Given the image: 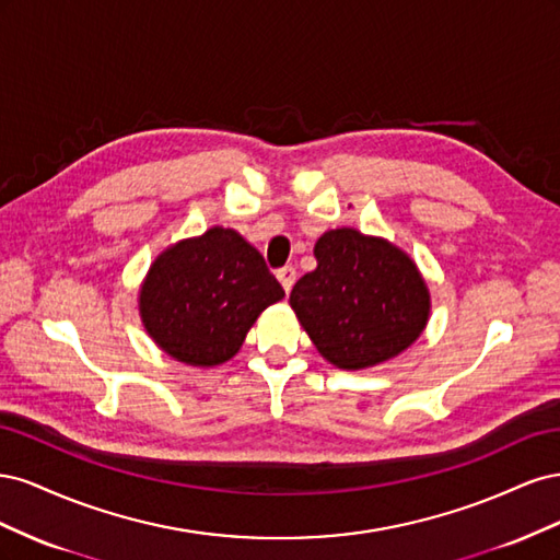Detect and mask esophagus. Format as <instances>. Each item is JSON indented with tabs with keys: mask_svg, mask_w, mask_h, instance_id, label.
I'll list each match as a JSON object with an SVG mask.
<instances>
[{
	"mask_svg": "<svg viewBox=\"0 0 560 560\" xmlns=\"http://www.w3.org/2000/svg\"><path fill=\"white\" fill-rule=\"evenodd\" d=\"M278 280L282 284V290L290 294L292 287H294V280H296V268L294 266H284L278 270Z\"/></svg>",
	"mask_w": 560,
	"mask_h": 560,
	"instance_id": "1",
	"label": "esophagus"
}]
</instances>
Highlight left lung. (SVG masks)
Returning <instances> with one entry per match:
<instances>
[{
    "instance_id": "left-lung-1",
    "label": "left lung",
    "mask_w": 560,
    "mask_h": 560,
    "mask_svg": "<svg viewBox=\"0 0 560 560\" xmlns=\"http://www.w3.org/2000/svg\"><path fill=\"white\" fill-rule=\"evenodd\" d=\"M313 254L317 268L294 284L290 306L329 364L378 366L425 331L430 287L401 247L343 226L322 233Z\"/></svg>"
}]
</instances>
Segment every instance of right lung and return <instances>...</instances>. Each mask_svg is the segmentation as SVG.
<instances>
[{
  "mask_svg": "<svg viewBox=\"0 0 560 560\" xmlns=\"http://www.w3.org/2000/svg\"><path fill=\"white\" fill-rule=\"evenodd\" d=\"M284 290L235 229L212 226L151 261L140 284L142 327L165 354L189 366H219L245 343L257 317Z\"/></svg>",
  "mask_w": 560,
  "mask_h": 560,
  "instance_id": "add662e5",
  "label": "right lung"
}]
</instances>
